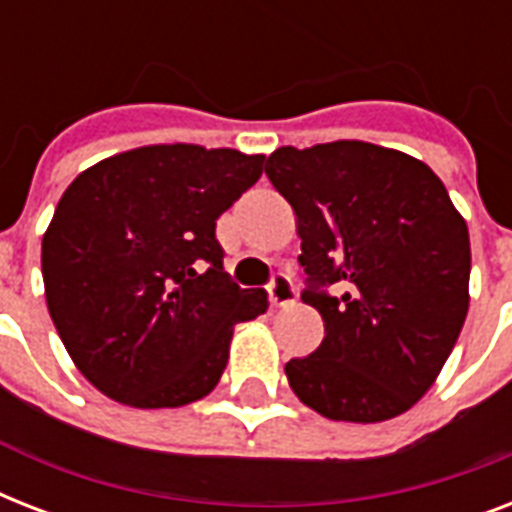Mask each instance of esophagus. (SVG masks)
<instances>
[{"instance_id": "1", "label": "esophagus", "mask_w": 512, "mask_h": 512, "mask_svg": "<svg viewBox=\"0 0 512 512\" xmlns=\"http://www.w3.org/2000/svg\"><path fill=\"white\" fill-rule=\"evenodd\" d=\"M268 297H271V305H276V308L295 303L297 289L287 273H273L271 284H268Z\"/></svg>"}]
</instances>
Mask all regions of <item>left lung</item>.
I'll return each mask as SVG.
<instances>
[{
  "mask_svg": "<svg viewBox=\"0 0 512 512\" xmlns=\"http://www.w3.org/2000/svg\"><path fill=\"white\" fill-rule=\"evenodd\" d=\"M265 175L295 209L303 300L324 319L319 348L284 366L289 385L329 420L406 412L468 316L470 236L444 183L420 159L361 140L284 146Z\"/></svg>",
  "mask_w": 512,
  "mask_h": 512,
  "instance_id": "left-lung-1",
  "label": "left lung"
}]
</instances>
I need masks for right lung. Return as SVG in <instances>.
Instances as JSON below:
<instances>
[{
    "label": "right lung",
    "instance_id": "add662e5",
    "mask_svg": "<svg viewBox=\"0 0 512 512\" xmlns=\"http://www.w3.org/2000/svg\"><path fill=\"white\" fill-rule=\"evenodd\" d=\"M263 162L233 148L146 146L68 185L42 239L44 297L100 393L164 409L215 388L233 327L268 308L263 289L233 284L215 236Z\"/></svg>",
    "mask_w": 512,
    "mask_h": 512
}]
</instances>
